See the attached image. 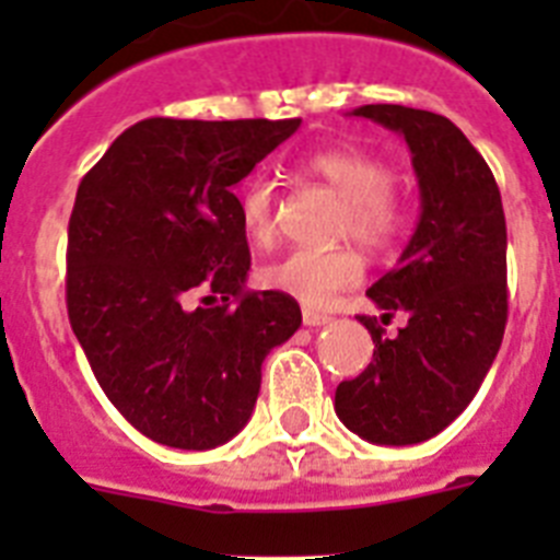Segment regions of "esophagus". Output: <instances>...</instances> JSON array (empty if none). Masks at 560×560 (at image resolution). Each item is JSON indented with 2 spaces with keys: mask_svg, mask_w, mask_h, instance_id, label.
I'll use <instances>...</instances> for the list:
<instances>
[{
  "mask_svg": "<svg viewBox=\"0 0 560 560\" xmlns=\"http://www.w3.org/2000/svg\"><path fill=\"white\" fill-rule=\"evenodd\" d=\"M303 323L308 325V328H316V325L330 323V316L323 314V311H316V308H303Z\"/></svg>",
  "mask_w": 560,
  "mask_h": 560,
  "instance_id": "1",
  "label": "esophagus"
}]
</instances>
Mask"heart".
Wrapping results in <instances>:
<instances>
[{
  "mask_svg": "<svg viewBox=\"0 0 560 560\" xmlns=\"http://www.w3.org/2000/svg\"><path fill=\"white\" fill-rule=\"evenodd\" d=\"M303 171L339 192L345 205L336 235L353 237L370 252H384L407 224V207L393 190V171L384 160L359 148H328L311 153ZM237 215L252 244H269L277 226V190L269 176H255L237 192ZM364 277V264L348 246L336 249H291L264 269L257 283L305 305H328L341 289Z\"/></svg>",
  "mask_w": 560,
  "mask_h": 560,
  "instance_id": "b5f03b06",
  "label": "heart"
}]
</instances>
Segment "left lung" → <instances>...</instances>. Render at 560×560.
I'll return each instance as SVG.
<instances>
[{
    "label": "left lung",
    "mask_w": 560,
    "mask_h": 560,
    "mask_svg": "<svg viewBox=\"0 0 560 560\" xmlns=\"http://www.w3.org/2000/svg\"><path fill=\"white\" fill-rule=\"evenodd\" d=\"M355 117L404 133L420 187V219L398 266L368 296L381 323L407 325L375 341L364 373L336 387V415L378 446L434 438L463 412L491 370L508 325V226L488 162L448 117L373 103Z\"/></svg>",
    "instance_id": "8db88e82"
}]
</instances>
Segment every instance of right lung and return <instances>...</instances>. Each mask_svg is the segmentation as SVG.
<instances>
[{
    "mask_svg": "<svg viewBox=\"0 0 560 560\" xmlns=\"http://www.w3.org/2000/svg\"><path fill=\"white\" fill-rule=\"evenodd\" d=\"M296 128L300 117H148L78 185L69 325L106 398L153 443L205 452L235 438L266 353L303 323L294 296L246 291L235 196Z\"/></svg>",
    "mask_w": 560,
    "mask_h": 560,
    "instance_id": "add662e5",
    "label": "right lung"
}]
</instances>
